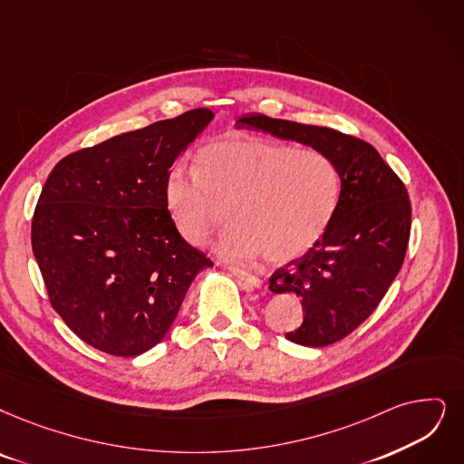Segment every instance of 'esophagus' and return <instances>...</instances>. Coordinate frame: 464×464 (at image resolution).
<instances>
[{"label": "esophagus", "mask_w": 464, "mask_h": 464, "mask_svg": "<svg viewBox=\"0 0 464 464\" xmlns=\"http://www.w3.org/2000/svg\"><path fill=\"white\" fill-rule=\"evenodd\" d=\"M230 272L237 277L239 282H244V284H246V285H249L251 289H261V287H263V282L258 280L256 276H253V274H249V272H246V270H239V268L230 266Z\"/></svg>", "instance_id": "1"}]
</instances>
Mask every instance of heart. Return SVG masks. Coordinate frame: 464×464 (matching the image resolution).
<instances>
[{
    "label": "heart",
    "mask_w": 464,
    "mask_h": 464,
    "mask_svg": "<svg viewBox=\"0 0 464 464\" xmlns=\"http://www.w3.org/2000/svg\"><path fill=\"white\" fill-rule=\"evenodd\" d=\"M341 196L335 161L316 148L234 137L203 148L196 171L179 165L163 187L177 234L201 246L227 208L232 222L217 253L236 263L284 265L324 237Z\"/></svg>",
    "instance_id": "heart-1"
}]
</instances>
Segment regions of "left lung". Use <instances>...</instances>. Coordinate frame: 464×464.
<instances>
[{"label": "left lung", "mask_w": 464, "mask_h": 464, "mask_svg": "<svg viewBox=\"0 0 464 464\" xmlns=\"http://www.w3.org/2000/svg\"><path fill=\"white\" fill-rule=\"evenodd\" d=\"M236 125L316 148L337 165L341 196L329 228L270 277L272 293L301 296L304 318L285 333L287 341L314 348L337 343L372 316L401 268L411 230L403 182L372 144L335 129L263 114H246Z\"/></svg>", "instance_id": "left-lung-1"}]
</instances>
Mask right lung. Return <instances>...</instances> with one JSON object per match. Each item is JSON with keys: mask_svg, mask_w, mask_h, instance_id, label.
I'll return each mask as SVG.
<instances>
[{"mask_svg": "<svg viewBox=\"0 0 464 464\" xmlns=\"http://www.w3.org/2000/svg\"><path fill=\"white\" fill-rule=\"evenodd\" d=\"M213 112L190 110L83 148L47 177L32 249L53 308L112 356H139L175 322L194 277L213 263L177 234L163 187Z\"/></svg>", "mask_w": 464, "mask_h": 464, "instance_id": "1", "label": "right lung"}]
</instances>
